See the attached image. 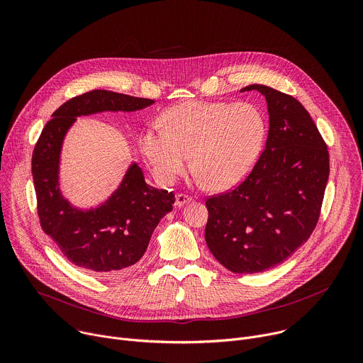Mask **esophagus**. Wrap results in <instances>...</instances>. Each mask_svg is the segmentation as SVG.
Here are the masks:
<instances>
[{
	"label": "esophagus",
	"instance_id": "1",
	"mask_svg": "<svg viewBox=\"0 0 363 363\" xmlns=\"http://www.w3.org/2000/svg\"><path fill=\"white\" fill-rule=\"evenodd\" d=\"M191 201H192V196L186 195V194H177V196H175V205L177 206H182V205H185L186 202H191Z\"/></svg>",
	"mask_w": 363,
	"mask_h": 363
}]
</instances>
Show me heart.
Listing matches in <instances>:
<instances>
[{"label":"heart","instance_id":"heart-1","mask_svg":"<svg viewBox=\"0 0 363 363\" xmlns=\"http://www.w3.org/2000/svg\"><path fill=\"white\" fill-rule=\"evenodd\" d=\"M162 128H147L139 136V147L155 177L174 184L191 169L199 181L216 189L240 184L260 158L267 121L262 109L248 101H186L167 111Z\"/></svg>","mask_w":363,"mask_h":363}]
</instances>
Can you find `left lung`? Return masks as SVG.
<instances>
[{
    "instance_id": "left-lung-1",
    "label": "left lung",
    "mask_w": 363,
    "mask_h": 363,
    "mask_svg": "<svg viewBox=\"0 0 363 363\" xmlns=\"http://www.w3.org/2000/svg\"><path fill=\"white\" fill-rule=\"evenodd\" d=\"M245 90H258L267 100L266 147L238 186L205 202L206 245L238 274L273 269L308 240L329 178L328 146L301 103L264 84Z\"/></svg>"
}]
</instances>
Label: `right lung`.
Masks as SVG:
<instances>
[{"mask_svg": "<svg viewBox=\"0 0 363 363\" xmlns=\"http://www.w3.org/2000/svg\"><path fill=\"white\" fill-rule=\"evenodd\" d=\"M153 103L108 90L76 96L53 113L33 152L31 172L43 231L74 266L100 277L129 272L145 254L153 230L172 211L174 192L145 182L132 164L119 188L96 208L79 210L63 198L59 186L60 152L65 136L77 116L100 112H135Z\"/></svg>", "mask_w": 363, "mask_h": 363, "instance_id": "right-lung-1", "label": "right lung"}]
</instances>
